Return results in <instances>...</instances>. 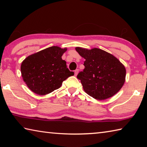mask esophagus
<instances>
[{"instance_id": "obj_1", "label": "esophagus", "mask_w": 147, "mask_h": 147, "mask_svg": "<svg viewBox=\"0 0 147 147\" xmlns=\"http://www.w3.org/2000/svg\"><path fill=\"white\" fill-rule=\"evenodd\" d=\"M78 72H79V70L78 69H76L75 71H74V76H77V74H78Z\"/></svg>"}]
</instances>
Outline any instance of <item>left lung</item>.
Listing matches in <instances>:
<instances>
[{"label": "left lung", "mask_w": 147, "mask_h": 147, "mask_svg": "<svg viewBox=\"0 0 147 147\" xmlns=\"http://www.w3.org/2000/svg\"><path fill=\"white\" fill-rule=\"evenodd\" d=\"M75 49L86 59L85 68L77 78L80 80L87 94L101 100L111 97L120 90L125 82L126 69L117 58L97 48Z\"/></svg>", "instance_id": "1"}]
</instances>
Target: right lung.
I'll use <instances>...</instances> for the list:
<instances>
[{"mask_svg": "<svg viewBox=\"0 0 147 147\" xmlns=\"http://www.w3.org/2000/svg\"><path fill=\"white\" fill-rule=\"evenodd\" d=\"M66 51V48L51 47L28 56L22 62L21 75L32 91L39 95L49 94L74 75V72L67 68L66 61L61 59Z\"/></svg>", "mask_w": 147, "mask_h": 147, "instance_id": "1", "label": "right lung"}]
</instances>
